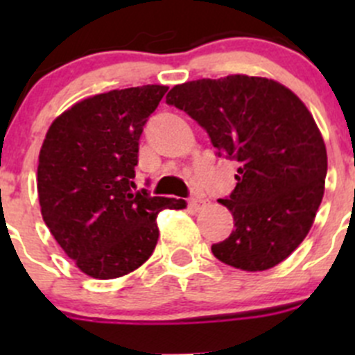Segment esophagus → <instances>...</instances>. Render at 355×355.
<instances>
[{
  "label": "esophagus",
  "instance_id": "esophagus-1",
  "mask_svg": "<svg viewBox=\"0 0 355 355\" xmlns=\"http://www.w3.org/2000/svg\"><path fill=\"white\" fill-rule=\"evenodd\" d=\"M204 206H206V199H202V198H192L191 200H189V207L194 211L202 209Z\"/></svg>",
  "mask_w": 355,
  "mask_h": 355
}]
</instances>
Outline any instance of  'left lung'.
<instances>
[{
    "label": "left lung",
    "instance_id": "obj_1",
    "mask_svg": "<svg viewBox=\"0 0 355 355\" xmlns=\"http://www.w3.org/2000/svg\"><path fill=\"white\" fill-rule=\"evenodd\" d=\"M166 105L185 111L216 155L237 161V185L220 199L234 232L211 245L225 264L244 271L277 266L313 227L324 194L327 148L313 114L271 78L228 75L175 85Z\"/></svg>",
    "mask_w": 355,
    "mask_h": 355
}]
</instances>
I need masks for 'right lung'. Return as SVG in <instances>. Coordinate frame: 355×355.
Instances as JSON below:
<instances>
[{"label":"right lung","mask_w":355,"mask_h":355,"mask_svg":"<svg viewBox=\"0 0 355 355\" xmlns=\"http://www.w3.org/2000/svg\"><path fill=\"white\" fill-rule=\"evenodd\" d=\"M166 85L110 91L60 114L39 153L37 194L49 232L78 270L99 280L123 277L153 254L161 209L184 199L135 191L139 139Z\"/></svg>","instance_id":"add662e5"}]
</instances>
